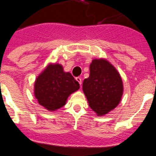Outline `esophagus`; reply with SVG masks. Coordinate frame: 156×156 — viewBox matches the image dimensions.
I'll use <instances>...</instances> for the list:
<instances>
[{
  "label": "esophagus",
  "instance_id": "obj_1",
  "mask_svg": "<svg viewBox=\"0 0 156 156\" xmlns=\"http://www.w3.org/2000/svg\"><path fill=\"white\" fill-rule=\"evenodd\" d=\"M76 80H77V81L78 82V83H79V84H80V86H81V84H82V81H81V78H80V77H77V78H76Z\"/></svg>",
  "mask_w": 156,
  "mask_h": 156
}]
</instances>
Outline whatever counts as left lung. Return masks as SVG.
<instances>
[{
    "instance_id": "1",
    "label": "left lung",
    "mask_w": 156,
    "mask_h": 156,
    "mask_svg": "<svg viewBox=\"0 0 156 156\" xmlns=\"http://www.w3.org/2000/svg\"><path fill=\"white\" fill-rule=\"evenodd\" d=\"M89 69V77L83 82V91L89 107L98 116H103L120 102L122 81L117 69L105 59H94Z\"/></svg>"
}]
</instances>
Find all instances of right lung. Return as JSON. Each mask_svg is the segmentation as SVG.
<instances>
[{
  "mask_svg": "<svg viewBox=\"0 0 156 156\" xmlns=\"http://www.w3.org/2000/svg\"><path fill=\"white\" fill-rule=\"evenodd\" d=\"M79 88L78 82L64 72L61 64H50L36 79L34 95L41 105L55 111L64 106L69 94Z\"/></svg>",
  "mask_w": 156,
  "mask_h": 156,
  "instance_id": "right-lung-1",
  "label": "right lung"
}]
</instances>
